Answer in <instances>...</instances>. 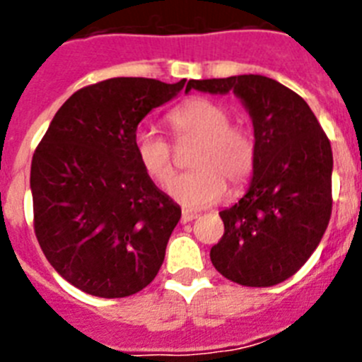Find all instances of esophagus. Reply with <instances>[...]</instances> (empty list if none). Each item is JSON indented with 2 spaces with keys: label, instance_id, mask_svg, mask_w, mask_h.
<instances>
[{
  "label": "esophagus",
  "instance_id": "esophagus-1",
  "mask_svg": "<svg viewBox=\"0 0 362 362\" xmlns=\"http://www.w3.org/2000/svg\"><path fill=\"white\" fill-rule=\"evenodd\" d=\"M196 217H197V214L188 212V210H183V214H181V223H190V221H194Z\"/></svg>",
  "mask_w": 362,
  "mask_h": 362
}]
</instances>
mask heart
Segmentation results:
<instances>
[{
	"label": "heart",
	"instance_id": "obj_1",
	"mask_svg": "<svg viewBox=\"0 0 362 362\" xmlns=\"http://www.w3.org/2000/svg\"><path fill=\"white\" fill-rule=\"evenodd\" d=\"M166 127L175 143L196 141L188 156L194 170L175 177L168 187L172 199L185 209H204L225 196L226 183L241 188L248 183L257 161V143L245 124L232 123L228 108L212 99H188L166 114ZM132 148L141 170L156 185L174 175L170 143L150 130H137Z\"/></svg>",
	"mask_w": 362,
	"mask_h": 362
}]
</instances>
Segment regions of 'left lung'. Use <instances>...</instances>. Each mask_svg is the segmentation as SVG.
Returning <instances> with one entry per match:
<instances>
[{"label":"left lung","mask_w":362,"mask_h":362,"mask_svg":"<svg viewBox=\"0 0 362 362\" xmlns=\"http://www.w3.org/2000/svg\"><path fill=\"white\" fill-rule=\"evenodd\" d=\"M192 88L241 98L257 143L250 188L219 212L225 233L210 250L212 264L243 286L283 283L308 261L330 221V139L305 99L267 76L190 79Z\"/></svg>","instance_id":"1"}]
</instances>
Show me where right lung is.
<instances>
[{
	"label": "right lung",
	"mask_w": 362,
	"mask_h": 362,
	"mask_svg": "<svg viewBox=\"0 0 362 362\" xmlns=\"http://www.w3.org/2000/svg\"><path fill=\"white\" fill-rule=\"evenodd\" d=\"M185 86L112 78L83 86L56 112L32 156L34 232L54 270L105 299L148 286L181 209L141 170L137 124Z\"/></svg>",
	"instance_id": "right-lung-1"
}]
</instances>
